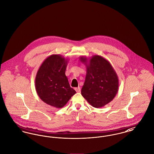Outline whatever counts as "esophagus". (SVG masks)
Listing matches in <instances>:
<instances>
[{
  "label": "esophagus",
  "mask_w": 154,
  "mask_h": 154,
  "mask_svg": "<svg viewBox=\"0 0 154 154\" xmlns=\"http://www.w3.org/2000/svg\"><path fill=\"white\" fill-rule=\"evenodd\" d=\"M75 90L76 91V92H81V88L80 87H78V88H75Z\"/></svg>",
  "instance_id": "34e87169"
}]
</instances>
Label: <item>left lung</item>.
Here are the masks:
<instances>
[{
  "instance_id": "1",
  "label": "left lung",
  "mask_w": 154,
  "mask_h": 154,
  "mask_svg": "<svg viewBox=\"0 0 154 154\" xmlns=\"http://www.w3.org/2000/svg\"><path fill=\"white\" fill-rule=\"evenodd\" d=\"M79 60L86 67L82 96L96 108L112 101L118 92L119 84L117 75L110 63L97 55L89 59L81 56Z\"/></svg>"
}]
</instances>
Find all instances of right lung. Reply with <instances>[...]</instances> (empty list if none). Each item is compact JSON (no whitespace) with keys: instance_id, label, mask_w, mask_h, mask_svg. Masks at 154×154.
<instances>
[{"instance_id":"obj_1","label":"right lung","mask_w":154,"mask_h":154,"mask_svg":"<svg viewBox=\"0 0 154 154\" xmlns=\"http://www.w3.org/2000/svg\"><path fill=\"white\" fill-rule=\"evenodd\" d=\"M68 61L60 55H51L42 63L35 76V90L38 96L44 102L55 108L63 107L76 93L65 75Z\"/></svg>"}]
</instances>
